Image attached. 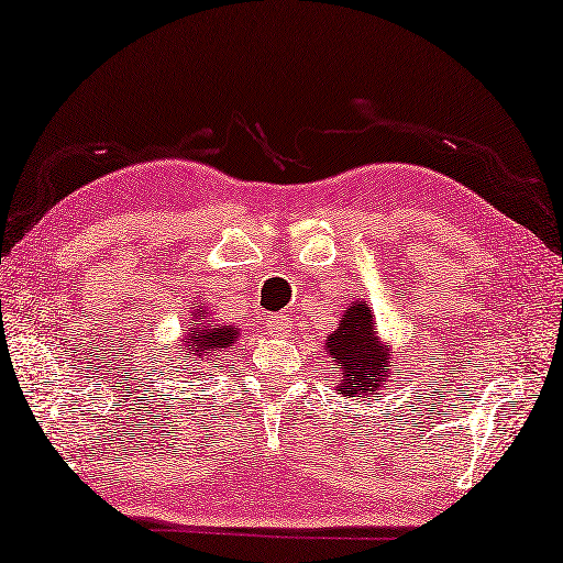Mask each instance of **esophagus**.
Masks as SVG:
<instances>
[{
	"mask_svg": "<svg viewBox=\"0 0 563 563\" xmlns=\"http://www.w3.org/2000/svg\"><path fill=\"white\" fill-rule=\"evenodd\" d=\"M267 332L269 336H289L291 332V318L289 314H272V318H267Z\"/></svg>",
	"mask_w": 563,
	"mask_h": 563,
	"instance_id": "1",
	"label": "esophagus"
}]
</instances>
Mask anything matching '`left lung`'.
<instances>
[{"label": "left lung", "instance_id": "8db88e82", "mask_svg": "<svg viewBox=\"0 0 563 563\" xmlns=\"http://www.w3.org/2000/svg\"><path fill=\"white\" fill-rule=\"evenodd\" d=\"M375 312L367 300H353L327 336L324 351L339 365L336 391L344 396H375L391 375V349L375 332Z\"/></svg>", "mask_w": 563, "mask_h": 563}]
</instances>
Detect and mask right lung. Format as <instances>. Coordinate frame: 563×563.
Here are the masks:
<instances>
[{
  "mask_svg": "<svg viewBox=\"0 0 563 563\" xmlns=\"http://www.w3.org/2000/svg\"><path fill=\"white\" fill-rule=\"evenodd\" d=\"M196 308L194 324L186 329V351L181 353V363L200 361L205 355H214L217 351L234 346V341H239V329L234 324H217L198 303Z\"/></svg>",
  "mask_w": 563,
  "mask_h": 563,
  "instance_id": "obj_1",
  "label": "right lung"
}]
</instances>
